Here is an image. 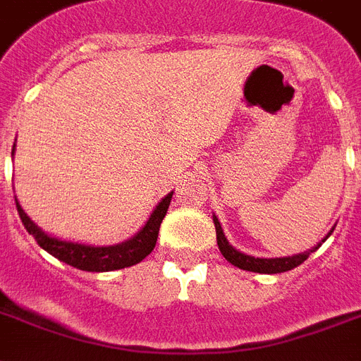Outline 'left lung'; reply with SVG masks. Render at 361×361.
<instances>
[{
  "label": "left lung",
  "instance_id": "obj_1",
  "mask_svg": "<svg viewBox=\"0 0 361 361\" xmlns=\"http://www.w3.org/2000/svg\"><path fill=\"white\" fill-rule=\"evenodd\" d=\"M214 225H216V236H217V247H219V251L221 255L225 256V260L231 262L232 266L240 267L243 271H252V273H266V275H275V273H284V271H290L293 267L300 266L302 262L308 258L310 255L314 251H317L321 247V243H324V240H329V236L334 232V227L332 231L323 238V240L317 243L315 247L308 249L306 252H300V255H293V256H281V258H256V256L245 255V252L238 251L234 247L228 243L227 236H225V232L221 228V223L217 219V216L214 214Z\"/></svg>",
  "mask_w": 361,
  "mask_h": 361
}]
</instances>
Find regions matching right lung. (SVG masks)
<instances>
[{
  "instance_id": "add662e5",
  "label": "right lung",
  "mask_w": 361,
  "mask_h": 361,
  "mask_svg": "<svg viewBox=\"0 0 361 361\" xmlns=\"http://www.w3.org/2000/svg\"><path fill=\"white\" fill-rule=\"evenodd\" d=\"M14 151H16V142L13 145V153H11L13 159ZM171 197H173V192L168 193L154 207L144 227L140 228L133 238L121 241V243H116V245H88V243H80V241L61 240V238L51 236V234L42 231L37 223L27 216L22 204L18 202L16 195H14V201H16L18 214H20L23 227L27 228L29 234H32V238L37 240V243L44 251L80 271L103 273V271H116L134 266L153 251L154 245H157V238H159L160 223L168 212Z\"/></svg>"
}]
</instances>
